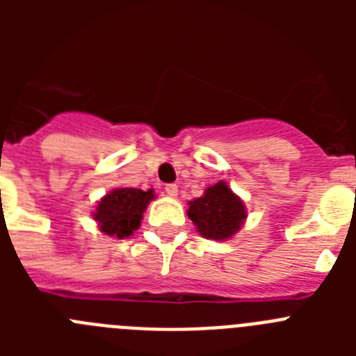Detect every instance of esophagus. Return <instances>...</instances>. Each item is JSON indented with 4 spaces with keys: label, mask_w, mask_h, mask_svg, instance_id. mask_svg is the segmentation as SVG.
<instances>
[{
    "label": "esophagus",
    "mask_w": 356,
    "mask_h": 356,
    "mask_svg": "<svg viewBox=\"0 0 356 356\" xmlns=\"http://www.w3.org/2000/svg\"><path fill=\"white\" fill-rule=\"evenodd\" d=\"M165 194H168V196H171V197L178 196V185H176V184L165 185Z\"/></svg>",
    "instance_id": "1"
}]
</instances>
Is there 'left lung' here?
Returning <instances> with one entry per match:
<instances>
[{
    "label": "left lung",
    "mask_w": 356,
    "mask_h": 356,
    "mask_svg": "<svg viewBox=\"0 0 356 356\" xmlns=\"http://www.w3.org/2000/svg\"><path fill=\"white\" fill-rule=\"evenodd\" d=\"M187 216L203 237L225 241L237 234L244 225L246 209L226 181H219L207 188L201 197L188 201Z\"/></svg>",
    "instance_id": "8db88e82"
}]
</instances>
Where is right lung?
<instances>
[{"label":"right lung","mask_w":356,"mask_h":356,"mask_svg":"<svg viewBox=\"0 0 356 356\" xmlns=\"http://www.w3.org/2000/svg\"><path fill=\"white\" fill-rule=\"evenodd\" d=\"M153 197V188H114L97 203L94 221H97L99 229L110 237H130L140 226L144 210Z\"/></svg>","instance_id":"1"}]
</instances>
